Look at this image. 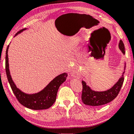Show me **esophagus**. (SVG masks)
I'll use <instances>...</instances> for the list:
<instances>
[{
  "mask_svg": "<svg viewBox=\"0 0 134 134\" xmlns=\"http://www.w3.org/2000/svg\"><path fill=\"white\" fill-rule=\"evenodd\" d=\"M70 75H71V76L73 77H77V74H76V72H71Z\"/></svg>",
  "mask_w": 134,
  "mask_h": 134,
  "instance_id": "obj_1",
  "label": "esophagus"
}]
</instances>
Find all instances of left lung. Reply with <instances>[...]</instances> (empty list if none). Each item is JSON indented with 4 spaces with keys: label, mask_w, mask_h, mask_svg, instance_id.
I'll list each match as a JSON object with an SVG mask.
<instances>
[{
    "label": "left lung",
    "mask_w": 134,
    "mask_h": 134,
    "mask_svg": "<svg viewBox=\"0 0 134 134\" xmlns=\"http://www.w3.org/2000/svg\"><path fill=\"white\" fill-rule=\"evenodd\" d=\"M119 48L120 50L124 54L125 53V47L123 41L120 40L119 43ZM123 72L121 77L119 79L118 82L113 86L112 88L106 91L103 92H96L92 90L89 86L86 85V82L82 81L83 90L82 94H81V100L84 104L86 105H89L92 106H98L105 105V104L109 103L112 101L113 99L116 98L118 94L119 93L122 86L123 85L124 78Z\"/></svg>",
    "instance_id": "obj_1"
}]
</instances>
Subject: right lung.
<instances>
[{"instance_id": "right-lung-1", "label": "right lung", "mask_w": 134, "mask_h": 134, "mask_svg": "<svg viewBox=\"0 0 134 134\" xmlns=\"http://www.w3.org/2000/svg\"><path fill=\"white\" fill-rule=\"evenodd\" d=\"M26 28L21 29L16 34L15 36L21 32ZM9 45L6 51L5 69L6 76L13 93L19 102L27 108L33 110L46 109L50 108L55 102L57 94L60 85L66 80L67 74L63 73L57 76L41 91L35 94H26L18 89L11 77L9 69V61L8 51Z\"/></svg>"}]
</instances>
